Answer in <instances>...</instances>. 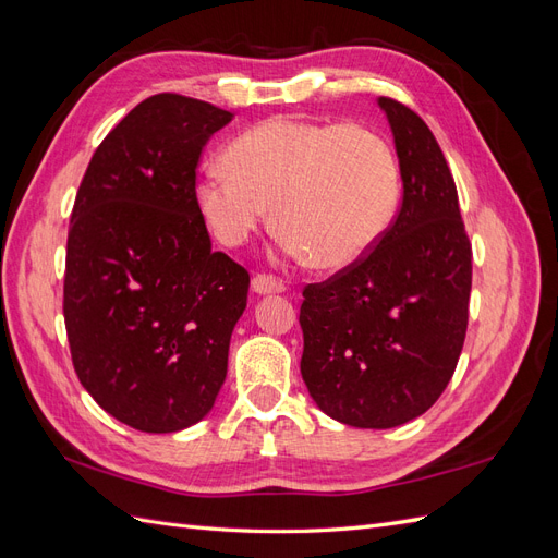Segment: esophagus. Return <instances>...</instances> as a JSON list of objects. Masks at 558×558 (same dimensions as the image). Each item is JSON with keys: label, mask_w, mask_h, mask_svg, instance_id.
I'll use <instances>...</instances> for the list:
<instances>
[{"label": "esophagus", "mask_w": 558, "mask_h": 558, "mask_svg": "<svg viewBox=\"0 0 558 558\" xmlns=\"http://www.w3.org/2000/svg\"><path fill=\"white\" fill-rule=\"evenodd\" d=\"M251 289L253 293L258 295H269V293H283L286 286L272 277H265V275H256L251 281Z\"/></svg>", "instance_id": "obj_1"}]
</instances>
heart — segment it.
Instances as JSON below:
<instances>
[{
    "mask_svg": "<svg viewBox=\"0 0 558 558\" xmlns=\"http://www.w3.org/2000/svg\"><path fill=\"white\" fill-rule=\"evenodd\" d=\"M400 165L381 134L344 123L269 118L199 172L195 197L226 246L272 216L291 258L340 269L359 263L398 214Z\"/></svg>",
    "mask_w": 558,
    "mask_h": 558,
    "instance_id": "1",
    "label": "heart"
}]
</instances>
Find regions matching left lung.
<instances>
[{
	"label": "left lung",
	"mask_w": 558,
	"mask_h": 558,
	"mask_svg": "<svg viewBox=\"0 0 558 558\" xmlns=\"http://www.w3.org/2000/svg\"><path fill=\"white\" fill-rule=\"evenodd\" d=\"M402 205L365 256L302 295L300 373L328 416L396 428L430 410L459 363L472 248L459 193L430 128L391 97Z\"/></svg>",
	"instance_id": "obj_1"
}]
</instances>
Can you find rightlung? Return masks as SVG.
<instances>
[{
    "label": "right lung",
    "mask_w": 558,
    "mask_h": 558,
    "mask_svg": "<svg viewBox=\"0 0 558 558\" xmlns=\"http://www.w3.org/2000/svg\"><path fill=\"white\" fill-rule=\"evenodd\" d=\"M232 113L202 99H144L97 146L66 234L64 326L95 402L144 433H177L214 408L248 272L211 240L195 197L202 148Z\"/></svg>",
    "instance_id": "right-lung-1"
}]
</instances>
